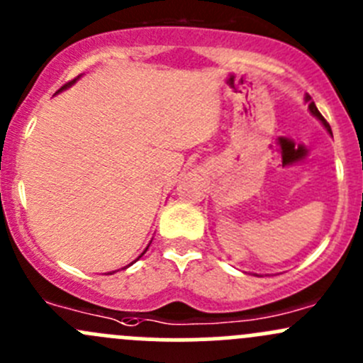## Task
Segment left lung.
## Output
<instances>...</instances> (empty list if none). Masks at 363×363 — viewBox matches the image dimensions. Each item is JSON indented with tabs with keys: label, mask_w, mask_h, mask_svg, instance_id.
Returning <instances> with one entry per match:
<instances>
[{
	"label": "left lung",
	"mask_w": 363,
	"mask_h": 363,
	"mask_svg": "<svg viewBox=\"0 0 363 363\" xmlns=\"http://www.w3.org/2000/svg\"><path fill=\"white\" fill-rule=\"evenodd\" d=\"M303 100H306V104H307V108H309V112L313 113V116L316 117V119L320 121V123L323 124L325 128H327V131H328V133L332 135V130H330V126H328V123H327V121H325V117L321 116L320 111H318V108H316V105H314V101L311 100V96H309V94H306V98H303Z\"/></svg>",
	"instance_id": "8db88e82"
}]
</instances>
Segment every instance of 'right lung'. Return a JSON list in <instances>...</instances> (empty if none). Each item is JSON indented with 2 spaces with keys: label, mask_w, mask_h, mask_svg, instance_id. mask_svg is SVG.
I'll return each instance as SVG.
<instances>
[{
  "label": "right lung",
  "mask_w": 363,
  "mask_h": 363,
  "mask_svg": "<svg viewBox=\"0 0 363 363\" xmlns=\"http://www.w3.org/2000/svg\"><path fill=\"white\" fill-rule=\"evenodd\" d=\"M80 77H82V75H79V77H77V79H73V80H72V82L65 84V86H63V87H61V89H60V91H57V93H61V91L68 89V87H69V86H73V84H75V82H77V80H79V79H80ZM149 246H151V244H149ZM149 246H147V247H145V250H144V252L149 250ZM144 252H142V255H140V256H138V258H142V256H144ZM138 258H137V259H138ZM137 259H135V262H137ZM135 262H131V263H130V265H133V263H135ZM130 265H126V267H130ZM126 267H124V269H126ZM111 274H113V272H111Z\"/></svg>",
  "instance_id": "1"
}]
</instances>
